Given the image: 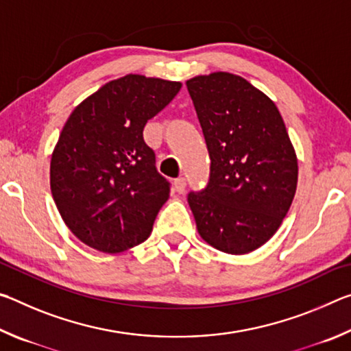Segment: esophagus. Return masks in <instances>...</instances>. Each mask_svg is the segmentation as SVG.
I'll use <instances>...</instances> for the list:
<instances>
[{"mask_svg":"<svg viewBox=\"0 0 351 351\" xmlns=\"http://www.w3.org/2000/svg\"><path fill=\"white\" fill-rule=\"evenodd\" d=\"M173 186H175V190L178 193H184L186 192V180H184V178L181 176V178H176V180L173 181Z\"/></svg>","mask_w":351,"mask_h":351,"instance_id":"obj_1","label":"esophagus"}]
</instances>
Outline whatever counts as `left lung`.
I'll return each mask as SVG.
<instances>
[{"label": "left lung", "instance_id": "obj_1", "mask_svg": "<svg viewBox=\"0 0 351 351\" xmlns=\"http://www.w3.org/2000/svg\"><path fill=\"white\" fill-rule=\"evenodd\" d=\"M210 156L206 189L189 193L198 234L226 254L265 245L280 228L297 187V156L276 104L240 75L186 82Z\"/></svg>", "mask_w": 351, "mask_h": 351}]
</instances>
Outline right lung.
<instances>
[{
    "mask_svg": "<svg viewBox=\"0 0 351 351\" xmlns=\"http://www.w3.org/2000/svg\"><path fill=\"white\" fill-rule=\"evenodd\" d=\"M181 86L128 74L105 83L71 112L52 152L51 192L82 243L117 254L148 239L170 182L158 173L142 132Z\"/></svg>",
    "mask_w": 351,
    "mask_h": 351,
    "instance_id": "1",
    "label": "right lung"
}]
</instances>
